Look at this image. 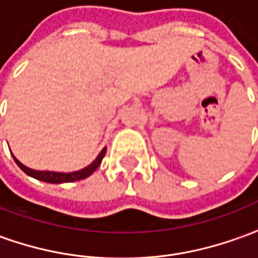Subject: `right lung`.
Here are the masks:
<instances>
[{"instance_id": "1", "label": "right lung", "mask_w": 258, "mask_h": 258, "mask_svg": "<svg viewBox=\"0 0 258 258\" xmlns=\"http://www.w3.org/2000/svg\"><path fill=\"white\" fill-rule=\"evenodd\" d=\"M106 155V148H103L101 151V153L96 156V159L94 162L91 163L90 166L81 168L79 171H73V173H56V171H40V170H33V168L27 167L14 156V160L16 162V164L19 166L23 171H25L27 175H30L33 178L38 179V181H42V182H48V184H63V182H74V181H80V179H84L87 177H90L91 174L95 171L96 168L99 167L102 159Z\"/></svg>"}]
</instances>
